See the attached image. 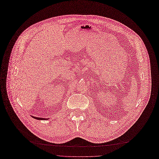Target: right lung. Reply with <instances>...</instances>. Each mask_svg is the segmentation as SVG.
I'll list each match as a JSON object with an SVG mask.
<instances>
[{
    "label": "right lung",
    "instance_id": "add662e5",
    "mask_svg": "<svg viewBox=\"0 0 159 159\" xmlns=\"http://www.w3.org/2000/svg\"><path fill=\"white\" fill-rule=\"evenodd\" d=\"M34 119H38V120H48L49 118H41V117H34V116H32Z\"/></svg>",
    "mask_w": 159,
    "mask_h": 159
}]
</instances>
